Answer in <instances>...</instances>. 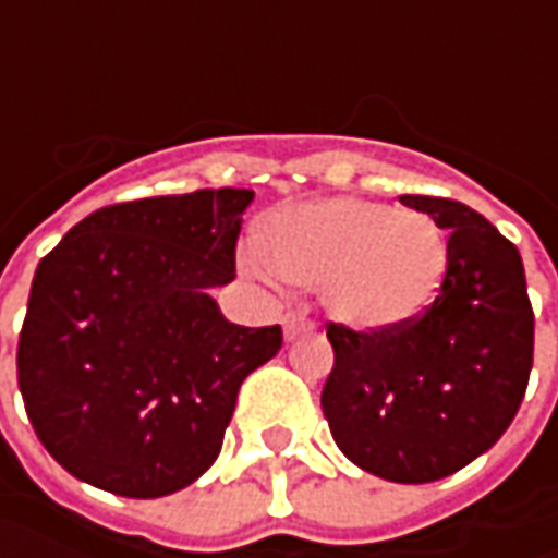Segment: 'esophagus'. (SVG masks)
I'll list each match as a JSON object with an SVG mask.
<instances>
[{"label":"esophagus","instance_id":"obj_1","mask_svg":"<svg viewBox=\"0 0 558 558\" xmlns=\"http://www.w3.org/2000/svg\"><path fill=\"white\" fill-rule=\"evenodd\" d=\"M282 329H286V338L294 341V338H301V335L313 332V323L304 316V313H286V319H282Z\"/></svg>","mask_w":558,"mask_h":558}]
</instances>
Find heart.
<instances>
[{
    "mask_svg": "<svg viewBox=\"0 0 558 558\" xmlns=\"http://www.w3.org/2000/svg\"><path fill=\"white\" fill-rule=\"evenodd\" d=\"M264 259L279 279L319 289L335 323L391 332L438 298L450 245L435 217L369 198H323L276 210L264 226Z\"/></svg>",
    "mask_w": 558,
    "mask_h": 558,
    "instance_id": "1",
    "label": "heart"
}]
</instances>
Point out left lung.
Returning a JSON list of instances; mask_svg holds the SVG:
<instances>
[{
	"label": "left lung",
	"mask_w": 558,
	"mask_h": 558,
	"mask_svg": "<svg viewBox=\"0 0 558 558\" xmlns=\"http://www.w3.org/2000/svg\"><path fill=\"white\" fill-rule=\"evenodd\" d=\"M400 202L450 229L444 286L403 329L329 323L335 366L323 413L363 472L425 484L478 460L515 418L534 360V311L519 247L478 210L432 195Z\"/></svg>",
	"instance_id": "8db88e82"
}]
</instances>
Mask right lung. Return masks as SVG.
Returning a JSON list of instances; mask_svg holds the SVG:
<instances>
[{
  "instance_id": "add662e5",
  "label": "right lung",
  "mask_w": 558,
  "mask_h": 558,
  "mask_svg": "<svg viewBox=\"0 0 558 558\" xmlns=\"http://www.w3.org/2000/svg\"><path fill=\"white\" fill-rule=\"evenodd\" d=\"M251 189L101 207L33 276L17 388L36 438L80 482L133 500L214 465L247 375L282 329L229 323L210 289L235 279Z\"/></svg>"
}]
</instances>
